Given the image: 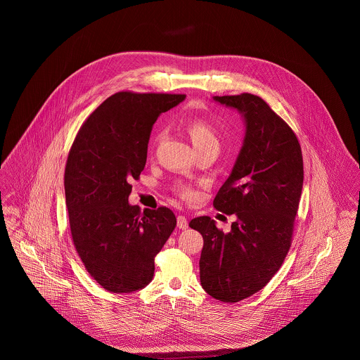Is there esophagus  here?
<instances>
[{"instance_id":"esophagus-1","label":"esophagus","mask_w":360,"mask_h":360,"mask_svg":"<svg viewBox=\"0 0 360 360\" xmlns=\"http://www.w3.org/2000/svg\"><path fill=\"white\" fill-rule=\"evenodd\" d=\"M177 227L180 230H186L188 227V220H187L186 216H183V214L177 216Z\"/></svg>"}]
</instances>
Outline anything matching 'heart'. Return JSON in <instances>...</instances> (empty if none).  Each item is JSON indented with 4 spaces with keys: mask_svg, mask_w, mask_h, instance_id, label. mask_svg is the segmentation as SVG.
Wrapping results in <instances>:
<instances>
[{
    "mask_svg": "<svg viewBox=\"0 0 360 360\" xmlns=\"http://www.w3.org/2000/svg\"><path fill=\"white\" fill-rule=\"evenodd\" d=\"M184 127L194 144V147L197 150L204 148L207 146H214L219 148V139L217 134L214 131V129L212 127V124L209 122H206L205 119L201 117H190L184 122ZM162 139V133H159L155 137V141L158 143ZM180 195L183 198H191L194 195V191L191 188H181L180 190Z\"/></svg>",
    "mask_w": 360,
    "mask_h": 360,
    "instance_id": "obj_1",
    "label": "heart"
}]
</instances>
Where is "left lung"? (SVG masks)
I'll return each mask as SVG.
<instances>
[{
    "label": "left lung",
    "mask_w": 360,
    "mask_h": 360,
    "mask_svg": "<svg viewBox=\"0 0 360 360\" xmlns=\"http://www.w3.org/2000/svg\"><path fill=\"white\" fill-rule=\"evenodd\" d=\"M245 119L244 146L213 206L236 214L231 231L207 216L190 221L204 247L200 277L206 292L221 302H238L260 291L278 271L294 234L304 184V159L292 129L260 97H214Z\"/></svg>",
    "instance_id": "8db88e82"
}]
</instances>
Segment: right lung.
Returning a JSON list of instances; mask_svg holds the SVG:
<instances>
[{"label": "right lung", "mask_w": 360, "mask_h": 360, "mask_svg": "<svg viewBox=\"0 0 360 360\" xmlns=\"http://www.w3.org/2000/svg\"><path fill=\"white\" fill-rule=\"evenodd\" d=\"M184 94L120 91L106 98L82 124L68 155L65 197L75 248L89 274L110 292L144 288L154 277L155 257L176 227L166 207L129 205L131 181L147 162L158 116Z\"/></svg>", "instance_id": "right-lung-1"}]
</instances>
